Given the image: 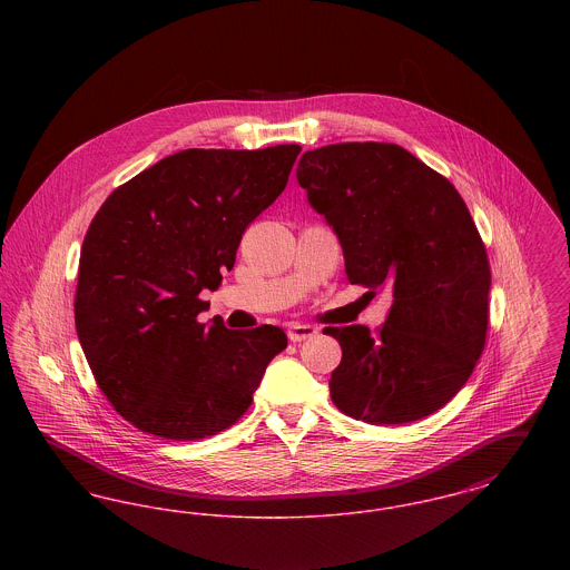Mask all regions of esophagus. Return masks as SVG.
<instances>
[{"mask_svg":"<svg viewBox=\"0 0 570 570\" xmlns=\"http://www.w3.org/2000/svg\"><path fill=\"white\" fill-rule=\"evenodd\" d=\"M316 333H318V328L312 325L288 326V340H291L293 344H297V342H303V340H309V337H314Z\"/></svg>","mask_w":570,"mask_h":570,"instance_id":"esophagus-1","label":"esophagus"}]
</instances>
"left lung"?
Segmentation results:
<instances>
[{
    "label": "left lung",
    "mask_w": 570,
    "mask_h": 570,
    "mask_svg": "<svg viewBox=\"0 0 570 570\" xmlns=\"http://www.w3.org/2000/svg\"><path fill=\"white\" fill-rule=\"evenodd\" d=\"M297 181L340 237L348 282L393 297L374 335L326 326L342 346L333 404L372 425L434 414L488 340V252L460 191L404 147L374 140L305 151Z\"/></svg>",
    "instance_id": "obj_1"
}]
</instances>
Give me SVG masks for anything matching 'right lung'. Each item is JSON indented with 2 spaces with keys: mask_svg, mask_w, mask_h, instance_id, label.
Returning <instances> with one entry per match:
<instances>
[{
  "mask_svg": "<svg viewBox=\"0 0 570 570\" xmlns=\"http://www.w3.org/2000/svg\"><path fill=\"white\" fill-rule=\"evenodd\" d=\"M298 145L184 149L110 191L79 261L75 323L100 391L136 430L200 440L235 425L279 326L198 323L245 228L284 191Z\"/></svg>",
  "mask_w": 570,
  "mask_h": 570,
  "instance_id": "right-lung-1",
  "label": "right lung"
}]
</instances>
